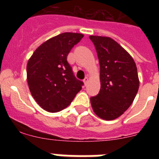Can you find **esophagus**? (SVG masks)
Segmentation results:
<instances>
[{
  "mask_svg": "<svg viewBox=\"0 0 159 159\" xmlns=\"http://www.w3.org/2000/svg\"><path fill=\"white\" fill-rule=\"evenodd\" d=\"M88 81H89V80H88V77H85V78H84V84H85V85H87V84H88Z\"/></svg>",
  "mask_w": 159,
  "mask_h": 159,
  "instance_id": "obj_1",
  "label": "esophagus"
}]
</instances>
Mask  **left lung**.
Here are the masks:
<instances>
[{
    "mask_svg": "<svg viewBox=\"0 0 159 159\" xmlns=\"http://www.w3.org/2000/svg\"><path fill=\"white\" fill-rule=\"evenodd\" d=\"M100 66L101 88L91 97L93 111L99 118L113 120L123 115L134 101L139 80L137 67L128 52L110 37L90 36Z\"/></svg>",
    "mask_w": 159,
    "mask_h": 159,
    "instance_id": "left-lung-1",
    "label": "left lung"
}]
</instances>
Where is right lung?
<instances>
[{"label":"right lung","instance_id":"right-lung-1","mask_svg":"<svg viewBox=\"0 0 159 159\" xmlns=\"http://www.w3.org/2000/svg\"><path fill=\"white\" fill-rule=\"evenodd\" d=\"M83 37L80 33H61L42 43L29 59V90L36 102L47 111H62L82 89L84 83L75 78L67 57Z\"/></svg>","mask_w":159,"mask_h":159}]
</instances>
